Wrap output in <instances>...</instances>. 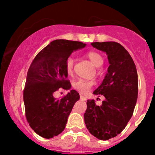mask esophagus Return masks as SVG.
Instances as JSON below:
<instances>
[{
    "label": "esophagus",
    "mask_w": 155,
    "mask_h": 155,
    "mask_svg": "<svg viewBox=\"0 0 155 155\" xmlns=\"http://www.w3.org/2000/svg\"><path fill=\"white\" fill-rule=\"evenodd\" d=\"M80 100H82V101H85V100H86L84 96H83V95H80Z\"/></svg>",
    "instance_id": "34e87169"
}]
</instances>
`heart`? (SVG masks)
<instances>
[{
  "mask_svg": "<svg viewBox=\"0 0 155 155\" xmlns=\"http://www.w3.org/2000/svg\"><path fill=\"white\" fill-rule=\"evenodd\" d=\"M86 55L96 67H100L102 65L104 59L99 53L96 51H88L86 54ZM73 68H74V59L71 56H69L66 58L65 62H64L65 72L68 75H71L73 73ZM93 84H94V82L92 80L79 78L77 80L73 81L71 86L77 92H80V93H86L91 89V87L93 86Z\"/></svg>",
  "mask_w": 155,
  "mask_h": 155,
  "instance_id": "heart-1",
  "label": "heart"
}]
</instances>
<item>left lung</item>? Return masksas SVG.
<instances>
[{"instance_id": "1", "label": "left lung", "mask_w": 155, "mask_h": 155, "mask_svg": "<svg viewBox=\"0 0 155 155\" xmlns=\"http://www.w3.org/2000/svg\"><path fill=\"white\" fill-rule=\"evenodd\" d=\"M91 44L107 54L109 66L102 84L93 92L105 99L101 106L94 100H87L84 117L90 134L105 141L122 132L132 117L138 93L137 72L132 57L120 43Z\"/></svg>"}]
</instances>
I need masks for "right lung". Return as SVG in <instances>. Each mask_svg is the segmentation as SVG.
Listing matches in <instances>:
<instances>
[{
  "label": "right lung",
  "mask_w": 155,
  "mask_h": 155,
  "mask_svg": "<svg viewBox=\"0 0 155 155\" xmlns=\"http://www.w3.org/2000/svg\"><path fill=\"white\" fill-rule=\"evenodd\" d=\"M85 46L77 41L54 40L30 64L23 91L25 117L31 129L41 137L52 138L63 132L73 106L80 99L75 90L60 99L53 95L59 88H71L64 62L74 51Z\"/></svg>",
  "instance_id": "1"
}]
</instances>
